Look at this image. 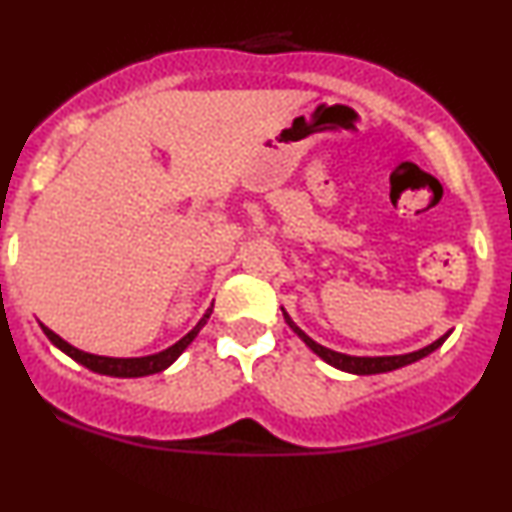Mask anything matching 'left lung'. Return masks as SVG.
I'll use <instances>...</instances> for the list:
<instances>
[{"label":"left lung","instance_id":"1","mask_svg":"<svg viewBox=\"0 0 512 512\" xmlns=\"http://www.w3.org/2000/svg\"><path fill=\"white\" fill-rule=\"evenodd\" d=\"M283 317H286L288 326H291V329L295 331V334H298L300 338H303V341L307 343V346H310L312 350H315V353H317L319 357H322L324 362H329V365H334V367H338V369H343V372H353V374H381V372H391V369L405 367V365H410V362H417V360H422L424 355L434 353V350L439 348V346H443V341H446V338H448V334H446V336H441L439 341H434V343H432V346H427V348H422V350H415V353H408V355H386V357H355V355L336 353V350H329V348L319 346V343L312 341V338L307 336L303 329H298V326L293 324V319L288 317L286 312H283Z\"/></svg>","mask_w":512,"mask_h":512}]
</instances>
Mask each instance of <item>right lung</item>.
<instances>
[{"instance_id": "obj_1", "label": "right lung", "mask_w": 512, "mask_h": 512, "mask_svg": "<svg viewBox=\"0 0 512 512\" xmlns=\"http://www.w3.org/2000/svg\"><path fill=\"white\" fill-rule=\"evenodd\" d=\"M209 315H212V310H207V315L202 317L200 322H197L195 329L190 331V334L183 336L181 341L174 343V346L162 350V353L147 355V357H102V355L83 353V350L69 346L64 338H59L52 329H47L45 324H40V326H42V331H45V336L49 338V341L54 343V346H57L59 350H64L66 355L73 357V360L80 362V365L92 369V372L109 374V377H147V374H157V372H162V369L169 367L171 362H174L176 357L190 346V341H193V338L197 336V331H200L202 326L207 324Z\"/></svg>"}]
</instances>
